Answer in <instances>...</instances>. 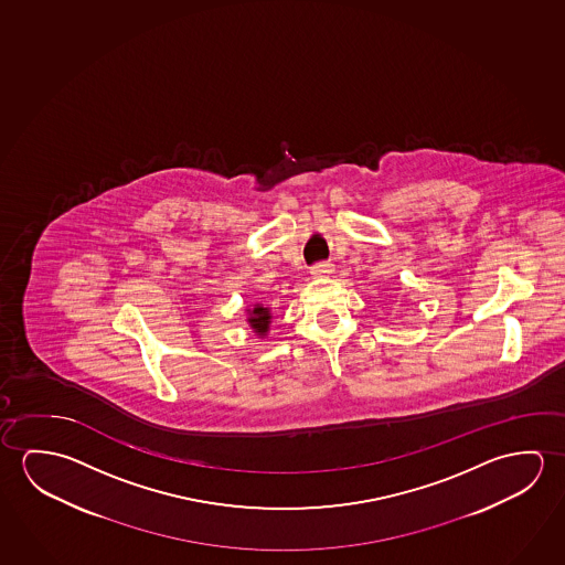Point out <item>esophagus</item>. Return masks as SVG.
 Listing matches in <instances>:
<instances>
[{
	"label": "esophagus",
	"instance_id": "obj_1",
	"mask_svg": "<svg viewBox=\"0 0 565 565\" xmlns=\"http://www.w3.org/2000/svg\"><path fill=\"white\" fill-rule=\"evenodd\" d=\"M332 270L333 265L330 260H322V263H316V265L310 267V273H312L313 277H328Z\"/></svg>",
	"mask_w": 565,
	"mask_h": 565
}]
</instances>
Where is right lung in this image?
I'll list each match as a JSON object with an SVG mask.
<instances>
[{"mask_svg":"<svg viewBox=\"0 0 565 565\" xmlns=\"http://www.w3.org/2000/svg\"><path fill=\"white\" fill-rule=\"evenodd\" d=\"M249 323H252L253 330L259 335H265L269 330L270 313L269 308H263V306H255L252 312H249Z\"/></svg>","mask_w":565,"mask_h":565,"instance_id":"right-lung-1","label":"right lung"}]
</instances>
